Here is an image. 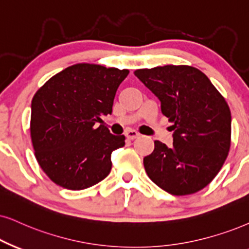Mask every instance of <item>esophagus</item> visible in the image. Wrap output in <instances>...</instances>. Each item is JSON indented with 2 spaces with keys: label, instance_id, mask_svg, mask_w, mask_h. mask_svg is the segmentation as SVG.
<instances>
[{
  "label": "esophagus",
  "instance_id": "obj_1",
  "mask_svg": "<svg viewBox=\"0 0 249 249\" xmlns=\"http://www.w3.org/2000/svg\"><path fill=\"white\" fill-rule=\"evenodd\" d=\"M125 135H126L127 139L133 140V139H135V138L139 137L140 134H139V132H137V131H134V130H127L126 133H125Z\"/></svg>",
  "mask_w": 249,
  "mask_h": 249
}]
</instances>
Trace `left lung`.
Segmentation results:
<instances>
[{"mask_svg": "<svg viewBox=\"0 0 249 249\" xmlns=\"http://www.w3.org/2000/svg\"><path fill=\"white\" fill-rule=\"evenodd\" d=\"M134 75L161 101L174 144L154 141L143 159L148 177L172 195L203 190L224 164L231 146V111L203 72L190 65L139 69Z\"/></svg>", "mask_w": 249, "mask_h": 249, "instance_id": "1", "label": "left lung"}]
</instances>
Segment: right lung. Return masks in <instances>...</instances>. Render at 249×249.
<instances>
[{
  "mask_svg": "<svg viewBox=\"0 0 249 249\" xmlns=\"http://www.w3.org/2000/svg\"><path fill=\"white\" fill-rule=\"evenodd\" d=\"M128 70L78 63L53 75L32 99L31 139L40 168L71 191L97 184L111 170V153L125 144L101 123L111 114Z\"/></svg>",
  "mask_w": 249,
  "mask_h": 249,
  "instance_id": "right-lung-1",
  "label": "right lung"
}]
</instances>
